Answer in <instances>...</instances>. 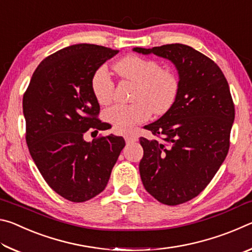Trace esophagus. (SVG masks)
I'll use <instances>...</instances> for the list:
<instances>
[{
    "instance_id": "obj_1",
    "label": "esophagus",
    "mask_w": 252,
    "mask_h": 252,
    "mask_svg": "<svg viewBox=\"0 0 252 252\" xmlns=\"http://www.w3.org/2000/svg\"><path fill=\"white\" fill-rule=\"evenodd\" d=\"M125 140H126V142L127 143V144H130V143H133V142H135V141H138V136H135L134 134H126L125 135Z\"/></svg>"
}]
</instances>
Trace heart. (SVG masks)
Wrapping results in <instances>:
<instances>
[{"mask_svg":"<svg viewBox=\"0 0 252 252\" xmlns=\"http://www.w3.org/2000/svg\"><path fill=\"white\" fill-rule=\"evenodd\" d=\"M120 76L135 84L131 104H116L104 111L105 121L119 132H126L141 125L151 113L162 114L173 105L179 92V79L173 72L161 69L156 60L127 55L116 64ZM93 95L100 104L113 97L114 83L106 67L101 66L92 76Z\"/></svg>","mask_w":252,"mask_h":252,"instance_id":"obj_1","label":"heart"}]
</instances>
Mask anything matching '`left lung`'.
I'll list each match as a JSON object with an SVG mask.
<instances>
[{
  "label": "left lung",
  "instance_id": "1",
  "mask_svg": "<svg viewBox=\"0 0 252 252\" xmlns=\"http://www.w3.org/2000/svg\"><path fill=\"white\" fill-rule=\"evenodd\" d=\"M133 51L168 59L178 70L177 99L159 120L144 126L157 139L140 138L139 164L148 192L161 203L177 206L204 190L228 155L234 120L229 84L220 67L191 46Z\"/></svg>",
  "mask_w": 252,
  "mask_h": 252
}]
</instances>
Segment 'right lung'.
I'll return each instance as SVG.
<instances>
[{"label": "right lung", "instance_id": "right-lung-1", "mask_svg": "<svg viewBox=\"0 0 252 252\" xmlns=\"http://www.w3.org/2000/svg\"><path fill=\"white\" fill-rule=\"evenodd\" d=\"M118 52L87 43L59 50L36 67L23 95L30 155L46 183L72 202L88 201L104 190L126 146L113 134L92 142L83 138L87 131L109 129L97 119L100 105L91 82Z\"/></svg>", "mask_w": 252, "mask_h": 252}]
</instances>
